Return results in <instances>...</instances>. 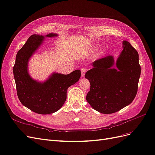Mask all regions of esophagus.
<instances>
[{"label":"esophagus","mask_w":155,"mask_h":155,"mask_svg":"<svg viewBox=\"0 0 155 155\" xmlns=\"http://www.w3.org/2000/svg\"><path fill=\"white\" fill-rule=\"evenodd\" d=\"M81 77H84L85 76V73H86V69L85 68H82L81 69Z\"/></svg>","instance_id":"esophagus-1"}]
</instances>
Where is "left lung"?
Instances as JSON below:
<instances>
[{
	"mask_svg": "<svg viewBox=\"0 0 155 155\" xmlns=\"http://www.w3.org/2000/svg\"><path fill=\"white\" fill-rule=\"evenodd\" d=\"M118 58L117 69L112 68L111 56L100 58L92 63L93 68L85 74L90 82V90L86 97L96 111L111 114L130 104L138 91L141 68L137 51L127 41Z\"/></svg>",
	"mask_w": 155,
	"mask_h": 155,
	"instance_id": "1",
	"label": "left lung"
}]
</instances>
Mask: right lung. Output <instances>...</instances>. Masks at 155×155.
<instances>
[{"label":"right lung","instance_id":"1","mask_svg":"<svg viewBox=\"0 0 155 155\" xmlns=\"http://www.w3.org/2000/svg\"><path fill=\"white\" fill-rule=\"evenodd\" d=\"M57 36L50 33L47 37ZM44 41L43 36L33 35L17 52L13 75L17 96L22 105L41 114H51L61 109L66 101L67 90L81 75L79 69L68 74L53 73L47 81L40 83L32 79L28 71L29 58Z\"/></svg>","mask_w":155,"mask_h":155}]
</instances>
